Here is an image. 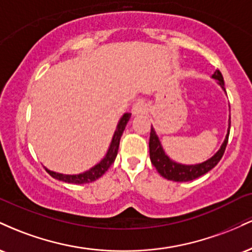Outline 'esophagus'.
Masks as SVG:
<instances>
[{
  "label": "esophagus",
  "instance_id": "1",
  "mask_svg": "<svg viewBox=\"0 0 252 252\" xmlns=\"http://www.w3.org/2000/svg\"><path fill=\"white\" fill-rule=\"evenodd\" d=\"M131 111L134 115H142V114H146V112L148 111V108H147L146 103L136 102L134 105H132Z\"/></svg>",
  "mask_w": 252,
  "mask_h": 252
}]
</instances>
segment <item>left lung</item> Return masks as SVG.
I'll return each instance as SVG.
<instances>
[{"mask_svg":"<svg viewBox=\"0 0 252 252\" xmlns=\"http://www.w3.org/2000/svg\"><path fill=\"white\" fill-rule=\"evenodd\" d=\"M213 79L217 80V83L220 85V88L224 90V78H222L220 71L216 70L215 73L212 74ZM230 126H231V121L230 116H228V128H227V134L225 136V140L219 148L218 152L216 153L212 158H210L209 160L204 161L201 163L196 164H182L179 162H175L168 155L164 153L162 148V144H161L160 140H158V136L156 135L155 129H150V138H149V155H150V161H152L153 166L155 167L156 170L160 173L163 178H166L167 180L172 181H179V182H186V181H192L194 179L200 178L201 175L206 174L207 172H210L211 169L215 168L218 164L220 158L224 155L225 148H226V144L228 141V135H230Z\"/></svg>","mask_w":252,"mask_h":252,"instance_id":"1","label":"left lung"}]
</instances>
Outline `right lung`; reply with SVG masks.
Returning a JSON list of instances; mask_svg holds the SVG:
<instances>
[{"label":"right lung","instance_id":"add662e5","mask_svg":"<svg viewBox=\"0 0 252 252\" xmlns=\"http://www.w3.org/2000/svg\"><path fill=\"white\" fill-rule=\"evenodd\" d=\"M130 117H131V114L129 112H126L121 120L118 121V124L116 126V130H115V134L112 136L111 143H110V147L106 152V154L102 160L99 161L97 164H94L92 168H90L86 172L79 173V174H62V173L53 172V170L47 169L45 167V169L47 170V173L50 174L52 178L57 179V180L68 182V184H76V185H82V184H89V182L96 181L97 179H99L104 173L106 172L110 168L112 163H114L115 158H116L117 153H118V147H120V141L121 136H122L124 129H126V123L129 122Z\"/></svg>","mask_w":252,"mask_h":252}]
</instances>
